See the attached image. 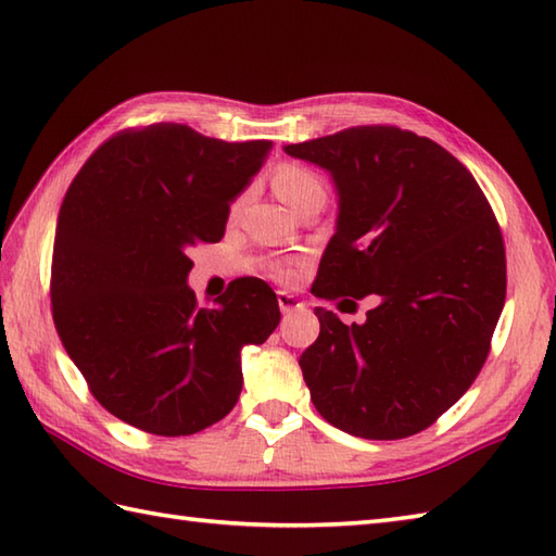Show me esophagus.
Listing matches in <instances>:
<instances>
[{
	"label": "esophagus",
	"mask_w": 556,
	"mask_h": 556,
	"mask_svg": "<svg viewBox=\"0 0 556 556\" xmlns=\"http://www.w3.org/2000/svg\"><path fill=\"white\" fill-rule=\"evenodd\" d=\"M277 303H279V311L281 313H291V311H299L301 308V301L293 296L289 291H277Z\"/></svg>",
	"instance_id": "obj_1"
}]
</instances>
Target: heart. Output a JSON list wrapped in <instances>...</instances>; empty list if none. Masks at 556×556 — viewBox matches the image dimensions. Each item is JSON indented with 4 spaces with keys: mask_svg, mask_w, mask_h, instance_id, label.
<instances>
[{
    "mask_svg": "<svg viewBox=\"0 0 556 556\" xmlns=\"http://www.w3.org/2000/svg\"><path fill=\"white\" fill-rule=\"evenodd\" d=\"M271 188H275V193L285 200L289 207L299 205L305 195H311L315 191H325L320 176L299 162H281L279 167H275V172H271ZM243 200H245V193L236 195L231 200V207H229L231 215H236V212L241 210ZM279 275L287 277L289 271H279Z\"/></svg>",
    "mask_w": 556,
    "mask_h": 556,
    "instance_id": "b5f03b06",
    "label": "heart"
}]
</instances>
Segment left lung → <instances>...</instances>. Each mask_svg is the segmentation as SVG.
I'll return each mask as SVG.
<instances>
[{"instance_id":"obj_1","label":"left lung","mask_w":556,"mask_h":556,"mask_svg":"<svg viewBox=\"0 0 556 556\" xmlns=\"http://www.w3.org/2000/svg\"><path fill=\"white\" fill-rule=\"evenodd\" d=\"M285 150L339 191L313 291L380 301L351 327L315 308L320 337L299 365L317 413L365 440L430 428L476 382L504 308V239L485 193L452 152L396 126Z\"/></svg>"}]
</instances>
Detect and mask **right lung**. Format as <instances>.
<instances>
[{
  "label": "right lung",
  "mask_w": 556,
  "mask_h": 556,
  "mask_svg": "<svg viewBox=\"0 0 556 556\" xmlns=\"http://www.w3.org/2000/svg\"><path fill=\"white\" fill-rule=\"evenodd\" d=\"M271 143H227L184 124L126 128L92 152L59 210L56 334L90 394L134 428L181 437L222 420L243 387L241 349L279 325L263 279L200 308L188 251L217 243L229 203Z\"/></svg>",
  "instance_id": "obj_1"
}]
</instances>
